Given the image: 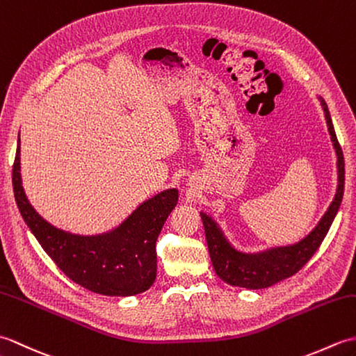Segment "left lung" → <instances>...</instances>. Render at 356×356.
Returning <instances> with one entry per match:
<instances>
[{
	"instance_id": "obj_1",
	"label": "left lung",
	"mask_w": 356,
	"mask_h": 356,
	"mask_svg": "<svg viewBox=\"0 0 356 356\" xmlns=\"http://www.w3.org/2000/svg\"><path fill=\"white\" fill-rule=\"evenodd\" d=\"M318 101L326 118L329 128L330 140L334 143L337 154V171H338V186L335 197L330 207L321 217L318 225L307 234L305 238L293 245L275 246L264 249L260 252H241L234 248L229 240L225 237L220 226L217 225L213 217L200 213L203 226H205L207 243L209 249V257L213 261L216 274L220 277L225 283L231 286L246 287V289H264L291 275L305 266L309 259L316 252L321 241L326 237L332 222L341 205L344 194V157L343 149L339 147L334 124H332L327 104L323 97L318 96Z\"/></svg>"
}]
</instances>
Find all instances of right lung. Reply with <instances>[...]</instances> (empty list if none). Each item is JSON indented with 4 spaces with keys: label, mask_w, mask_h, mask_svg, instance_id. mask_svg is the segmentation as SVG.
Returning <instances> with one entry per match:
<instances>
[{
    "label": "right lung",
    "mask_w": 356,
    "mask_h": 356,
    "mask_svg": "<svg viewBox=\"0 0 356 356\" xmlns=\"http://www.w3.org/2000/svg\"><path fill=\"white\" fill-rule=\"evenodd\" d=\"M19 145L18 138L12 171L15 200L29 229L56 266L72 282L108 297H130L149 289L157 270L156 240L177 205L176 188L140 203L115 229L79 236L50 225L30 205L21 182Z\"/></svg>",
    "instance_id": "obj_1"
}]
</instances>
